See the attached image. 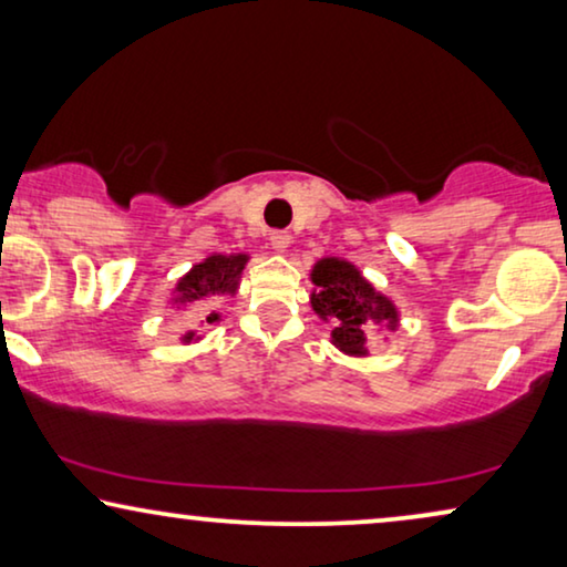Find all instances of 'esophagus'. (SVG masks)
<instances>
[{"mask_svg": "<svg viewBox=\"0 0 567 567\" xmlns=\"http://www.w3.org/2000/svg\"><path fill=\"white\" fill-rule=\"evenodd\" d=\"M289 245H291L289 231H284V229L270 231V247H274L276 252H286V247H289Z\"/></svg>", "mask_w": 567, "mask_h": 567, "instance_id": "obj_1", "label": "esophagus"}]
</instances>
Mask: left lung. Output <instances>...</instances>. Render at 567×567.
I'll use <instances>...</instances> for the list:
<instances>
[{
  "instance_id": "1",
  "label": "left lung",
  "mask_w": 567,
  "mask_h": 567,
  "mask_svg": "<svg viewBox=\"0 0 567 567\" xmlns=\"http://www.w3.org/2000/svg\"><path fill=\"white\" fill-rule=\"evenodd\" d=\"M312 307L322 320L332 322V343L351 355L367 353V336L371 324L386 322L394 330L398 312L390 299L374 291V286L363 281L351 262L324 258L312 270Z\"/></svg>"
}]
</instances>
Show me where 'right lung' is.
<instances>
[{"mask_svg": "<svg viewBox=\"0 0 567 567\" xmlns=\"http://www.w3.org/2000/svg\"><path fill=\"white\" fill-rule=\"evenodd\" d=\"M247 262V255H212L198 266H193L188 276L181 278L177 284V299L181 305H193L198 309H208L216 299L224 297V293H235L239 274H243ZM219 315L212 312L206 317V322H216ZM196 338V332H188L183 340L190 343Z\"/></svg>", "mask_w": 567, "mask_h": 567, "instance_id": "right-lung-1", "label": "right lung"}]
</instances>
